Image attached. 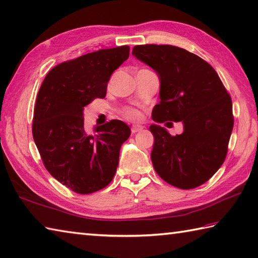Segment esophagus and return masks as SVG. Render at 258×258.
<instances>
[{
    "label": "esophagus",
    "instance_id": "34e87169",
    "mask_svg": "<svg viewBox=\"0 0 258 258\" xmlns=\"http://www.w3.org/2000/svg\"><path fill=\"white\" fill-rule=\"evenodd\" d=\"M142 130H143V126L142 125H139V124H134L132 127H131V131H132L133 134L138 133V132H140V131H142Z\"/></svg>",
    "mask_w": 258,
    "mask_h": 258
}]
</instances>
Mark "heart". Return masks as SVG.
I'll use <instances>...</instances> for the list:
<instances>
[{
  "instance_id": "1",
  "label": "heart",
  "mask_w": 258,
  "mask_h": 258,
  "mask_svg": "<svg viewBox=\"0 0 258 258\" xmlns=\"http://www.w3.org/2000/svg\"><path fill=\"white\" fill-rule=\"evenodd\" d=\"M124 115H125L126 118H128V119H137V118H139V117H140L139 111L137 109H133V108L126 109L124 111Z\"/></svg>"
}]
</instances>
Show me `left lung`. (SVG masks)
I'll use <instances>...</instances> for the list:
<instances>
[{"mask_svg":"<svg viewBox=\"0 0 258 258\" xmlns=\"http://www.w3.org/2000/svg\"><path fill=\"white\" fill-rule=\"evenodd\" d=\"M132 54L153 69L160 80L152 119L156 123L181 121L184 126L176 137L160 125L150 126L154 138V170L168 184L181 189L204 184L227 156L233 127L230 96L214 69L184 48L138 45Z\"/></svg>","mask_w":258,"mask_h":258,"instance_id":"obj_1","label":"left lung"}]
</instances>
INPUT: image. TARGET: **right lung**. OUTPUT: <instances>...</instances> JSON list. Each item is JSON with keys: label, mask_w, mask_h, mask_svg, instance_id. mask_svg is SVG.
Masks as SVG:
<instances>
[{"label": "right lung", "mask_w": 258, "mask_h": 258, "mask_svg": "<svg viewBox=\"0 0 258 258\" xmlns=\"http://www.w3.org/2000/svg\"><path fill=\"white\" fill-rule=\"evenodd\" d=\"M130 47L100 49L56 65L41 83L32 119V137L49 174L78 194H90L109 184L118 166L127 124L113 119L84 130L83 110L105 98L116 69L128 58Z\"/></svg>", "instance_id": "1"}]
</instances>
